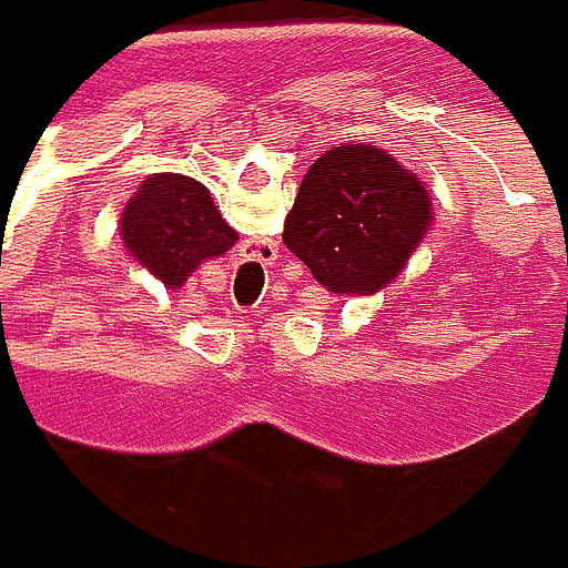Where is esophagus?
Here are the masks:
<instances>
[{"instance_id":"1","label":"esophagus","mask_w":568,"mask_h":568,"mask_svg":"<svg viewBox=\"0 0 568 568\" xmlns=\"http://www.w3.org/2000/svg\"><path fill=\"white\" fill-rule=\"evenodd\" d=\"M276 257H280V247L273 241H263V247H257L254 254H247V266L260 270V266H270Z\"/></svg>"}]
</instances>
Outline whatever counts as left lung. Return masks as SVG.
<instances>
[{
	"label": "left lung",
	"instance_id": "1",
	"mask_svg": "<svg viewBox=\"0 0 568 568\" xmlns=\"http://www.w3.org/2000/svg\"><path fill=\"white\" fill-rule=\"evenodd\" d=\"M426 186L375 145H336L314 161L285 215V247L324 288L375 295L429 232Z\"/></svg>",
	"mask_w": 568,
	"mask_h": 568
}]
</instances>
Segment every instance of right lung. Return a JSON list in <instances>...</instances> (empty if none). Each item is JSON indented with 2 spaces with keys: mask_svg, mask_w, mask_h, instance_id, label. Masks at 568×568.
Returning a JSON list of instances; mask_svg holds the SVG:
<instances>
[{
  "mask_svg": "<svg viewBox=\"0 0 568 568\" xmlns=\"http://www.w3.org/2000/svg\"><path fill=\"white\" fill-rule=\"evenodd\" d=\"M120 232L130 254L164 285H181L203 260L225 254L237 241L212 206L210 190L184 174H155L139 186Z\"/></svg>",
  "mask_w": 568,
  "mask_h": 568,
  "instance_id": "1",
  "label": "right lung"
}]
</instances>
